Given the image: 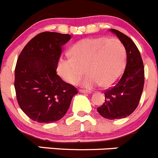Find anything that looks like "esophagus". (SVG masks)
<instances>
[{
    "label": "esophagus",
    "mask_w": 158,
    "mask_h": 158,
    "mask_svg": "<svg viewBox=\"0 0 158 158\" xmlns=\"http://www.w3.org/2000/svg\"><path fill=\"white\" fill-rule=\"evenodd\" d=\"M79 92H80V93H82V94H90V93H91V91H90V90H82V89L79 90Z\"/></svg>",
    "instance_id": "esophagus-1"
}]
</instances>
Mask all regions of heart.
I'll list each match as a JSON object with an SVG mask.
<instances>
[{"label":"heart","instance_id":"obj_1","mask_svg":"<svg viewBox=\"0 0 158 158\" xmlns=\"http://www.w3.org/2000/svg\"><path fill=\"white\" fill-rule=\"evenodd\" d=\"M71 54L58 60L57 74L68 84H76L86 69L88 75L81 85L87 88L113 86L122 75L127 59L123 44L106 37L80 40L72 47Z\"/></svg>","mask_w":158,"mask_h":158}]
</instances>
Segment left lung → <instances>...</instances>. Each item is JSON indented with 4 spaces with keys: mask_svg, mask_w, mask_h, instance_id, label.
<instances>
[{
    "mask_svg": "<svg viewBox=\"0 0 158 158\" xmlns=\"http://www.w3.org/2000/svg\"><path fill=\"white\" fill-rule=\"evenodd\" d=\"M110 31L125 48L127 64L121 78L106 90L105 102L97 110L103 118L114 120L127 118L137 108L143 88L144 69L140 52L131 39L118 30Z\"/></svg>",
    "mask_w": 158,
    "mask_h": 158,
    "instance_id": "8db88e82",
    "label": "left lung"
}]
</instances>
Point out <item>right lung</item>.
I'll return each instance as SVG.
<instances>
[{"label":"right lung","mask_w":158,"mask_h":158,"mask_svg":"<svg viewBox=\"0 0 158 158\" xmlns=\"http://www.w3.org/2000/svg\"><path fill=\"white\" fill-rule=\"evenodd\" d=\"M70 34L43 32L33 37L20 54L15 88L21 110L33 121L52 123L61 119L77 94L74 86L56 73L62 46Z\"/></svg>","instance_id":"add662e5"}]
</instances>
